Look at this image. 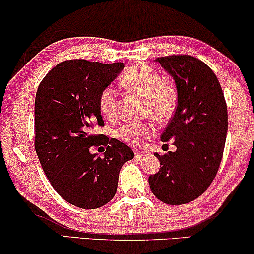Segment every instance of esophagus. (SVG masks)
<instances>
[{
  "label": "esophagus",
  "instance_id": "34e87169",
  "mask_svg": "<svg viewBox=\"0 0 254 254\" xmlns=\"http://www.w3.org/2000/svg\"><path fill=\"white\" fill-rule=\"evenodd\" d=\"M148 152L145 151H141V150H135V156L136 157H143V156H147Z\"/></svg>",
  "mask_w": 254,
  "mask_h": 254
}]
</instances>
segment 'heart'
<instances>
[{"instance_id": "1", "label": "heart", "mask_w": 254, "mask_h": 254, "mask_svg": "<svg viewBox=\"0 0 254 254\" xmlns=\"http://www.w3.org/2000/svg\"><path fill=\"white\" fill-rule=\"evenodd\" d=\"M120 84L127 91L140 96L144 100V113L156 121L169 120L175 113L178 104V93L172 83L162 79L159 72L150 65L136 64L128 68L121 77ZM98 107L107 119L117 116L118 93L112 86H106L98 96ZM155 131L151 124L131 123L117 129L116 135L129 144H136Z\"/></svg>"}]
</instances>
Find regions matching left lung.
<instances>
[{
    "label": "left lung",
    "instance_id": "left-lung-1",
    "mask_svg": "<svg viewBox=\"0 0 254 254\" xmlns=\"http://www.w3.org/2000/svg\"><path fill=\"white\" fill-rule=\"evenodd\" d=\"M157 61L175 78L178 104L161 141L176 151L158 155L161 169L149 177L151 192L162 202L178 206L202 195L220 168L228 131V110L214 71L187 54Z\"/></svg>",
    "mask_w": 254,
    "mask_h": 254
}]
</instances>
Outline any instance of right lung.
Instances as JSON below:
<instances>
[{
  "label": "right lung",
  "instance_id": "obj_1",
  "mask_svg": "<svg viewBox=\"0 0 254 254\" xmlns=\"http://www.w3.org/2000/svg\"><path fill=\"white\" fill-rule=\"evenodd\" d=\"M123 62L67 60L47 72L34 102V148L45 175L59 195L82 209H96L116 195L120 169L134 157L117 138L92 134L104 126L100 91L123 70ZM107 147L103 158L92 146Z\"/></svg>",
  "mask_w": 254,
  "mask_h": 254
}]
</instances>
